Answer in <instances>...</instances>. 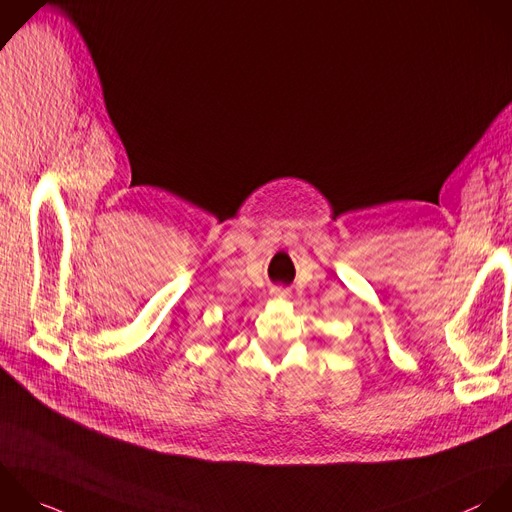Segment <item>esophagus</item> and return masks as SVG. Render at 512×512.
Returning a JSON list of instances; mask_svg holds the SVG:
<instances>
[{"label": "esophagus", "mask_w": 512, "mask_h": 512, "mask_svg": "<svg viewBox=\"0 0 512 512\" xmlns=\"http://www.w3.org/2000/svg\"><path fill=\"white\" fill-rule=\"evenodd\" d=\"M271 295L275 297V299H289L291 297V293H289V289H281V287H277V289H273L271 291Z\"/></svg>", "instance_id": "obj_1"}]
</instances>
